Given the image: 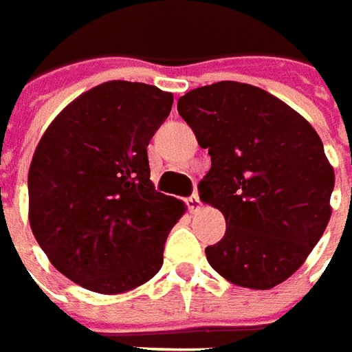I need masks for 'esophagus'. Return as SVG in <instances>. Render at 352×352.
<instances>
[{
  "label": "esophagus",
  "instance_id": "1",
  "mask_svg": "<svg viewBox=\"0 0 352 352\" xmlns=\"http://www.w3.org/2000/svg\"><path fill=\"white\" fill-rule=\"evenodd\" d=\"M188 206H189V210H191V212L201 210V206H203V203H201V199H199V195H197V193H193V195L189 197V199H188Z\"/></svg>",
  "mask_w": 352,
  "mask_h": 352
}]
</instances>
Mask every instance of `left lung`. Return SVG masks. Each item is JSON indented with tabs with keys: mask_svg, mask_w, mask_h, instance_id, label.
I'll use <instances>...</instances> for the list:
<instances>
[{
	"mask_svg": "<svg viewBox=\"0 0 352 352\" xmlns=\"http://www.w3.org/2000/svg\"><path fill=\"white\" fill-rule=\"evenodd\" d=\"M178 113L210 155L201 201L228 226L204 250L212 269L254 290L284 283L330 221L333 168L322 140L290 106L236 81L189 91Z\"/></svg>",
	"mask_w": 352,
	"mask_h": 352,
	"instance_id": "8db88e82",
	"label": "left lung"
}]
</instances>
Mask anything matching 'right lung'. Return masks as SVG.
Returning <instances> with one entry per match:
<instances>
[{
	"instance_id": "add662e5",
	"label": "right lung",
	"mask_w": 352,
	"mask_h": 352,
	"mask_svg": "<svg viewBox=\"0 0 352 352\" xmlns=\"http://www.w3.org/2000/svg\"><path fill=\"white\" fill-rule=\"evenodd\" d=\"M153 85L108 81L45 131L30 164V226L54 267L98 294L148 283L186 210L149 180L148 144L172 108Z\"/></svg>"
}]
</instances>
